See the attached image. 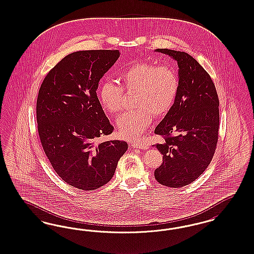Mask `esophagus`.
<instances>
[{"label": "esophagus", "mask_w": 254, "mask_h": 254, "mask_svg": "<svg viewBox=\"0 0 254 254\" xmlns=\"http://www.w3.org/2000/svg\"><path fill=\"white\" fill-rule=\"evenodd\" d=\"M133 148H138V149H141V150H145L147 149L146 144H144V143H142V142H138V143H132L131 144Z\"/></svg>", "instance_id": "1"}]
</instances>
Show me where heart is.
I'll return each mask as SVG.
<instances>
[{
    "label": "heart",
    "mask_w": 254,
    "mask_h": 254,
    "mask_svg": "<svg viewBox=\"0 0 254 254\" xmlns=\"http://www.w3.org/2000/svg\"><path fill=\"white\" fill-rule=\"evenodd\" d=\"M119 85L104 81L98 90L102 109L116 115L122 109L123 91L135 92V107L138 110L120 116L117 121L118 134L128 140H136L154 116H165L172 108L179 91V78L171 66L152 62H138L121 71Z\"/></svg>",
    "instance_id": "obj_1"
}]
</instances>
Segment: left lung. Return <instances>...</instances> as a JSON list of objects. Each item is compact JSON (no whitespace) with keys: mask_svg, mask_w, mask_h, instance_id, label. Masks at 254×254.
<instances>
[{"mask_svg":"<svg viewBox=\"0 0 254 254\" xmlns=\"http://www.w3.org/2000/svg\"><path fill=\"white\" fill-rule=\"evenodd\" d=\"M155 51L178 62L179 91L154 129L163 138L156 144L163 163L154 178L160 185L180 188L195 181L212 160L219 136V99L211 77L192 56L167 48Z\"/></svg>","mask_w":254,"mask_h":254,"instance_id":"obj_1","label":"left lung"}]
</instances>
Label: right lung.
<instances>
[{
	"instance_id": "obj_1",
	"label": "right lung",
	"mask_w": 254,
	"mask_h": 254,
	"mask_svg": "<svg viewBox=\"0 0 254 254\" xmlns=\"http://www.w3.org/2000/svg\"><path fill=\"white\" fill-rule=\"evenodd\" d=\"M119 57L118 50L69 54L50 69L39 89L36 118L43 149L57 174L80 190L109 183L128 147L121 140L98 141L114 127L96 91Z\"/></svg>"
}]
</instances>
